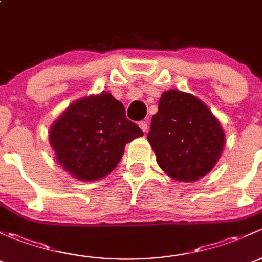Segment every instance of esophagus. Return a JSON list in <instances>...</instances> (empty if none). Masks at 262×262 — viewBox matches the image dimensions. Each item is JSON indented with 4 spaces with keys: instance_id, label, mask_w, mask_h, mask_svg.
<instances>
[{
    "instance_id": "esophagus-1",
    "label": "esophagus",
    "mask_w": 262,
    "mask_h": 262,
    "mask_svg": "<svg viewBox=\"0 0 262 262\" xmlns=\"http://www.w3.org/2000/svg\"><path fill=\"white\" fill-rule=\"evenodd\" d=\"M139 126L144 132H147V130H149V123H147V121H141V122H139Z\"/></svg>"
}]
</instances>
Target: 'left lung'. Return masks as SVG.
I'll use <instances>...</instances> for the list:
<instances>
[{
    "instance_id": "obj_1",
    "label": "left lung",
    "mask_w": 262,
    "mask_h": 262,
    "mask_svg": "<svg viewBox=\"0 0 262 262\" xmlns=\"http://www.w3.org/2000/svg\"><path fill=\"white\" fill-rule=\"evenodd\" d=\"M156 161L169 177L195 182L214 168L225 146V132L208 107L193 94H161L147 134Z\"/></svg>"
}]
</instances>
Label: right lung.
<instances>
[{
	"instance_id": "right-lung-1",
	"label": "right lung",
	"mask_w": 262,
	"mask_h": 262,
	"mask_svg": "<svg viewBox=\"0 0 262 262\" xmlns=\"http://www.w3.org/2000/svg\"><path fill=\"white\" fill-rule=\"evenodd\" d=\"M142 135L126 118L123 104L102 92L72 103L51 125L49 140L64 170L92 182L108 175L120 163L125 145Z\"/></svg>"
}]
</instances>
